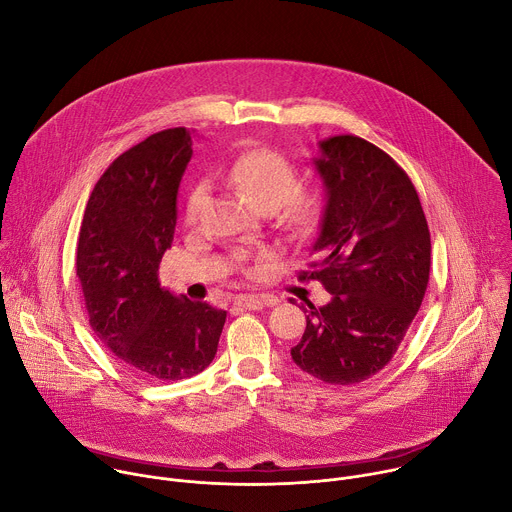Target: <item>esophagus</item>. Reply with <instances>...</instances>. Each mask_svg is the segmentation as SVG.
<instances>
[{
	"label": "esophagus",
	"mask_w": 512,
	"mask_h": 512,
	"mask_svg": "<svg viewBox=\"0 0 512 512\" xmlns=\"http://www.w3.org/2000/svg\"><path fill=\"white\" fill-rule=\"evenodd\" d=\"M236 304L248 311H260V309H264V306L276 304V298L270 294H242L236 298Z\"/></svg>",
	"instance_id": "34e87169"
}]
</instances>
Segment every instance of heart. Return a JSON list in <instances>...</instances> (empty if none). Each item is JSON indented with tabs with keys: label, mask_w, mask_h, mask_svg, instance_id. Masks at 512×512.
Here are the masks:
<instances>
[{
	"label": "heart",
	"mask_w": 512,
	"mask_h": 512,
	"mask_svg": "<svg viewBox=\"0 0 512 512\" xmlns=\"http://www.w3.org/2000/svg\"><path fill=\"white\" fill-rule=\"evenodd\" d=\"M224 175L260 210L278 208L280 226L294 238L311 236L323 222L325 195L317 187L298 184L296 165L272 149H256L234 159ZM208 201V183L197 181L187 191L185 220L195 224Z\"/></svg>",
	"instance_id": "heart-1"
}]
</instances>
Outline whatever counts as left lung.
Here are the masks:
<instances>
[{"label":"left lung","instance_id":"obj_1","mask_svg":"<svg viewBox=\"0 0 512 512\" xmlns=\"http://www.w3.org/2000/svg\"><path fill=\"white\" fill-rule=\"evenodd\" d=\"M315 161L327 206L317 260L300 280H319L331 300H306V329L292 361L309 375L353 385L379 373L420 311L430 280V230L407 173L373 143L339 135Z\"/></svg>","mask_w":512,"mask_h":512}]
</instances>
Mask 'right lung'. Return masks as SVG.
I'll list each match as a JSON object with an SVG mask.
<instances>
[{
  "mask_svg": "<svg viewBox=\"0 0 512 512\" xmlns=\"http://www.w3.org/2000/svg\"><path fill=\"white\" fill-rule=\"evenodd\" d=\"M191 153L189 133L175 127L119 155L88 197L76 244L92 331L135 375L155 381L206 369L226 323V311L175 296L159 282Z\"/></svg>",
  "mask_w": 512,
  "mask_h": 512,
  "instance_id": "right-lung-1",
  "label": "right lung"
}]
</instances>
